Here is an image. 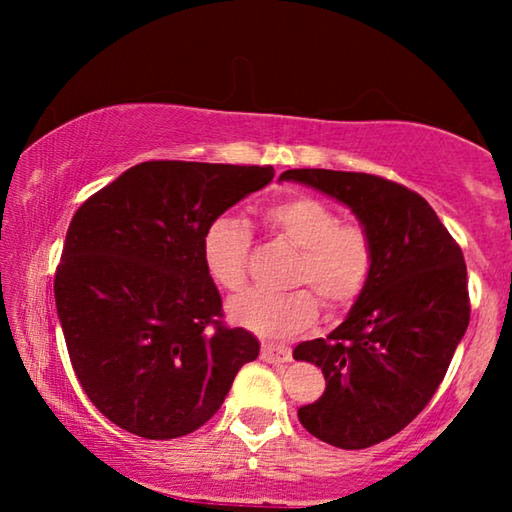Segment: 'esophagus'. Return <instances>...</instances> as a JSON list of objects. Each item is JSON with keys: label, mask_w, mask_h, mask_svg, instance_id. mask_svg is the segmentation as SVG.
<instances>
[{"label": "esophagus", "mask_w": 512, "mask_h": 512, "mask_svg": "<svg viewBox=\"0 0 512 512\" xmlns=\"http://www.w3.org/2000/svg\"><path fill=\"white\" fill-rule=\"evenodd\" d=\"M261 359L268 361V363H289L291 361V349L265 342L263 349H261Z\"/></svg>", "instance_id": "esophagus-1"}]
</instances>
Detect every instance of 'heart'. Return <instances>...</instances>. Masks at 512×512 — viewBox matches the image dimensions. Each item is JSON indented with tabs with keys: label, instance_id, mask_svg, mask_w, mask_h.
I'll use <instances>...</instances> for the list:
<instances>
[{
	"label": "heart",
	"instance_id": "heart-1",
	"mask_svg": "<svg viewBox=\"0 0 512 512\" xmlns=\"http://www.w3.org/2000/svg\"><path fill=\"white\" fill-rule=\"evenodd\" d=\"M261 219L272 237L298 249L291 282L305 286L289 293L251 291L233 300L235 324L263 338H291L317 321L319 298L328 310L356 303L375 265L373 237L361 223L340 221L328 202L307 193L270 202ZM251 244L254 237L240 216L221 214L209 221L200 244L202 263L223 291L237 293L247 286Z\"/></svg>",
	"mask_w": 512,
	"mask_h": 512
}]
</instances>
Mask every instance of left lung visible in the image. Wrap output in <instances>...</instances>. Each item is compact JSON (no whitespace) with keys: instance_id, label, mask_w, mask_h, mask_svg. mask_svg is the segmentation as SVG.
<instances>
[{"instance_id":"8db88e82","label":"left lung","mask_w":512,"mask_h":512,"mask_svg":"<svg viewBox=\"0 0 512 512\" xmlns=\"http://www.w3.org/2000/svg\"><path fill=\"white\" fill-rule=\"evenodd\" d=\"M279 179L345 202L373 237V275L347 319L293 349L326 377L300 424L328 445L363 450L403 431L443 382L471 319L464 254L429 202L396 181L335 170Z\"/></svg>"}]
</instances>
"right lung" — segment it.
<instances>
[{
    "mask_svg": "<svg viewBox=\"0 0 512 512\" xmlns=\"http://www.w3.org/2000/svg\"><path fill=\"white\" fill-rule=\"evenodd\" d=\"M272 177V165L149 160L76 209L55 307L83 391L116 426L149 440L193 433L261 352L223 321L200 244Z\"/></svg>",
    "mask_w": 512,
    "mask_h": 512,
    "instance_id": "add662e5",
    "label": "right lung"
}]
</instances>
